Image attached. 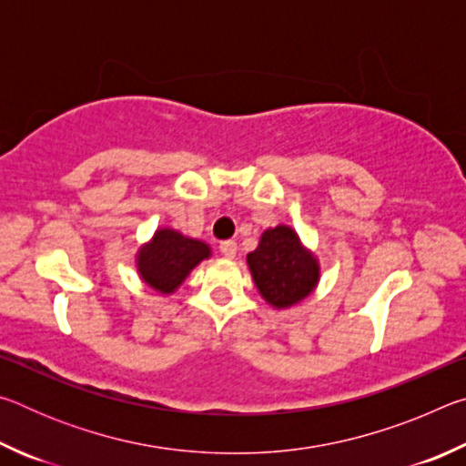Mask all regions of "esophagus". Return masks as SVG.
Returning <instances> with one entry per match:
<instances>
[{
	"mask_svg": "<svg viewBox=\"0 0 466 466\" xmlns=\"http://www.w3.org/2000/svg\"><path fill=\"white\" fill-rule=\"evenodd\" d=\"M236 250H238V247H236L234 240L219 242V252H222V255H224L226 258H232V257L236 255Z\"/></svg>",
	"mask_w": 466,
	"mask_h": 466,
	"instance_id": "1",
	"label": "esophagus"
}]
</instances>
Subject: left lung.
<instances>
[{
	"instance_id": "obj_1",
	"label": "left lung",
	"mask_w": 466,
	"mask_h": 466,
	"mask_svg": "<svg viewBox=\"0 0 466 466\" xmlns=\"http://www.w3.org/2000/svg\"><path fill=\"white\" fill-rule=\"evenodd\" d=\"M252 279L275 309H288L310 294L319 281V263L288 226L263 232L258 247L247 257Z\"/></svg>"
}]
</instances>
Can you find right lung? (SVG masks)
<instances>
[{"label": "right lung", "mask_w": 466, "mask_h": 466, "mask_svg": "<svg viewBox=\"0 0 466 466\" xmlns=\"http://www.w3.org/2000/svg\"><path fill=\"white\" fill-rule=\"evenodd\" d=\"M211 255L209 247L201 240L187 238L177 230H157L154 238L137 255V269L149 288L162 294L175 291L193 267Z\"/></svg>", "instance_id": "add662e5"}]
</instances>
